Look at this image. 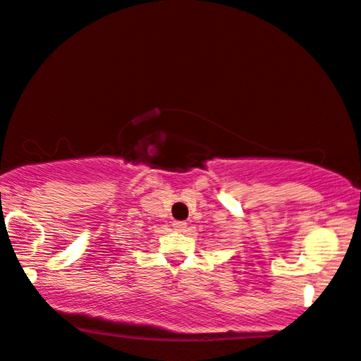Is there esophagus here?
Masks as SVG:
<instances>
[{"instance_id":"esophagus-1","label":"esophagus","mask_w":361,"mask_h":361,"mask_svg":"<svg viewBox=\"0 0 361 361\" xmlns=\"http://www.w3.org/2000/svg\"><path fill=\"white\" fill-rule=\"evenodd\" d=\"M172 228H174L176 231L182 233V231H185V228H187V223H184V221H174V223H172Z\"/></svg>"}]
</instances>
